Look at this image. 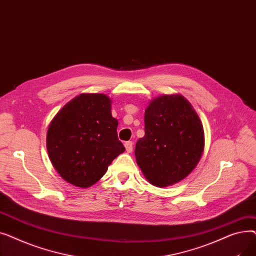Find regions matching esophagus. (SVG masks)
<instances>
[{
	"label": "esophagus",
	"instance_id": "esophagus-1",
	"mask_svg": "<svg viewBox=\"0 0 256 256\" xmlns=\"http://www.w3.org/2000/svg\"><path fill=\"white\" fill-rule=\"evenodd\" d=\"M124 147L128 152H132V141H126L124 143Z\"/></svg>",
	"mask_w": 256,
	"mask_h": 256
}]
</instances>
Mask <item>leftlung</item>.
I'll return each instance as SVG.
<instances>
[{
  "instance_id": "1",
  "label": "left lung",
  "mask_w": 256,
  "mask_h": 256,
  "mask_svg": "<svg viewBox=\"0 0 256 256\" xmlns=\"http://www.w3.org/2000/svg\"><path fill=\"white\" fill-rule=\"evenodd\" d=\"M145 135L136 143V160L156 186H168L186 178L204 150V132L189 100L180 94L152 100L144 114Z\"/></svg>"
}]
</instances>
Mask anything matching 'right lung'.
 I'll list each match as a JSON object with an SVG mask.
<instances>
[{
    "label": "right lung",
    "instance_id": "1",
    "mask_svg": "<svg viewBox=\"0 0 256 256\" xmlns=\"http://www.w3.org/2000/svg\"><path fill=\"white\" fill-rule=\"evenodd\" d=\"M111 100L102 93H82L52 118L46 134L50 162L60 176L76 186L100 180L126 148L118 140Z\"/></svg>",
    "mask_w": 256,
    "mask_h": 256
}]
</instances>
